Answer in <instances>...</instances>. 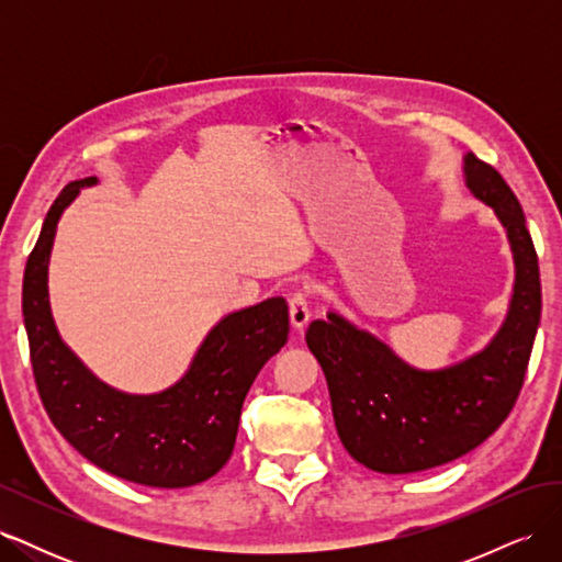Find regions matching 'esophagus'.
<instances>
[{"label":"esophagus","mask_w":562,"mask_h":562,"mask_svg":"<svg viewBox=\"0 0 562 562\" xmlns=\"http://www.w3.org/2000/svg\"><path fill=\"white\" fill-rule=\"evenodd\" d=\"M288 316H291V326H293L295 330H304V326H307L310 318H312L307 293L297 291L291 300H288Z\"/></svg>","instance_id":"1"}]
</instances>
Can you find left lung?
<instances>
[{
	"instance_id": "obj_1",
	"label": "left lung",
	"mask_w": 562,
	"mask_h": 562,
	"mask_svg": "<svg viewBox=\"0 0 562 562\" xmlns=\"http://www.w3.org/2000/svg\"><path fill=\"white\" fill-rule=\"evenodd\" d=\"M464 184L495 211L516 265L506 318L481 351L419 370L337 312L312 321L304 335L328 382L337 436L372 471L415 473L452 462L495 434L520 394L541 316L535 244L512 187L471 151Z\"/></svg>"
}]
</instances>
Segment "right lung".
<instances>
[{
	"mask_svg": "<svg viewBox=\"0 0 562 562\" xmlns=\"http://www.w3.org/2000/svg\"><path fill=\"white\" fill-rule=\"evenodd\" d=\"M93 184L98 178L75 180L58 194L25 265L23 318L42 403L67 443L116 479L166 490L209 481L232 457L252 380L285 345L288 304L269 297L220 318L184 375L157 394L98 380L63 342L48 302L58 220Z\"/></svg>",
	"mask_w": 562,
	"mask_h": 562,
	"instance_id": "right-lung-1",
	"label": "right lung"
}]
</instances>
